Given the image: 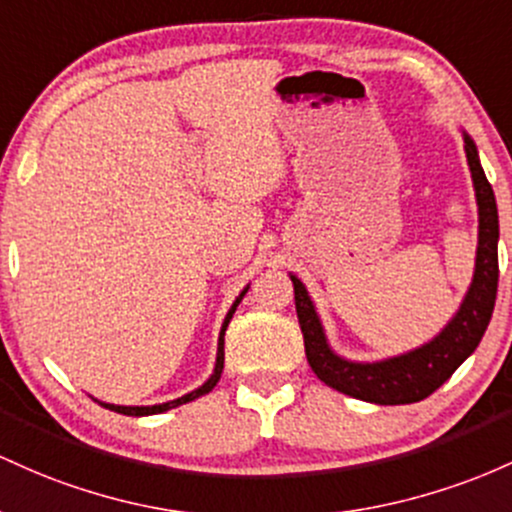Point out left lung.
Listing matches in <instances>:
<instances>
[{"mask_svg":"<svg viewBox=\"0 0 512 512\" xmlns=\"http://www.w3.org/2000/svg\"><path fill=\"white\" fill-rule=\"evenodd\" d=\"M462 137L469 171H472L476 208H479V244H476L472 285L455 317L447 321L438 336L409 353L375 360V363H355V360L341 358L329 346V338H326L307 287L297 275L290 273L309 367L321 382L329 384L336 392L380 406L421 401L450 380L452 372L474 353L486 333L498 290V208L491 183L481 169L479 149L464 130Z\"/></svg>","mask_w":512,"mask_h":512,"instance_id":"obj_1","label":"left lung"}]
</instances>
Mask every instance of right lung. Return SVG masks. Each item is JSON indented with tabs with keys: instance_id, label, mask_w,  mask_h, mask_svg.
Here are the masks:
<instances>
[{
	"instance_id": "obj_1",
	"label": "right lung",
	"mask_w": 512,
	"mask_h": 512,
	"mask_svg": "<svg viewBox=\"0 0 512 512\" xmlns=\"http://www.w3.org/2000/svg\"><path fill=\"white\" fill-rule=\"evenodd\" d=\"M246 290H249V285H246L244 290L239 292V297H237V300L232 302V307H229V312H227L225 321H222L220 338H217V358H215V370H212V375L208 377V382H203V384H200L198 389H193V392H188V394L179 396V399H174V401H166V404H154V406H118V404H106V401H99V399H96V401H99V404L103 406V409H111V411H116V413H125V416H152V413H164V411H169V409H176V406H181V404H188V401H193V399H198V396H203V394L212 392V387H215V384L220 382L222 367H225V331H227V326H229V319H232V314L237 312L239 302L244 300Z\"/></svg>"
}]
</instances>
